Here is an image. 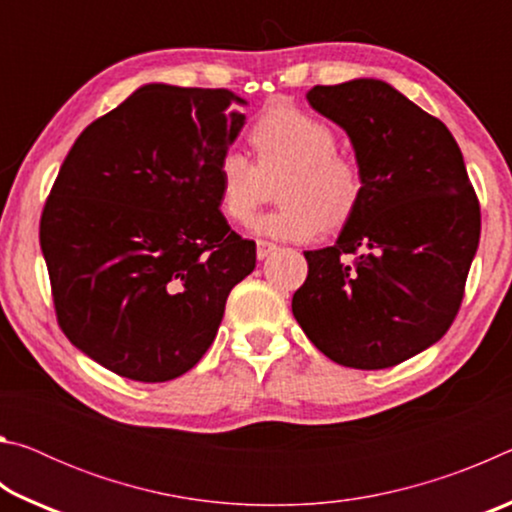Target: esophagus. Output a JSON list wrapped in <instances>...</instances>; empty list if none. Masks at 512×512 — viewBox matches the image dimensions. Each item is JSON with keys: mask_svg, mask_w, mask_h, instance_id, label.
Masks as SVG:
<instances>
[{"mask_svg": "<svg viewBox=\"0 0 512 512\" xmlns=\"http://www.w3.org/2000/svg\"><path fill=\"white\" fill-rule=\"evenodd\" d=\"M275 250H277V246L271 244V241H264V239L257 241V259H266L268 255L275 253Z\"/></svg>", "mask_w": 512, "mask_h": 512, "instance_id": "obj_1", "label": "esophagus"}]
</instances>
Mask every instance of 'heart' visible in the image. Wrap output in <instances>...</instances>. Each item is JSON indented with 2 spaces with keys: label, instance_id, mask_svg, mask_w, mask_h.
I'll return each mask as SVG.
<instances>
[{
  "label": "heart",
  "instance_id": "obj_1",
  "mask_svg": "<svg viewBox=\"0 0 512 512\" xmlns=\"http://www.w3.org/2000/svg\"><path fill=\"white\" fill-rule=\"evenodd\" d=\"M255 162L225 149L216 162V196L230 223L246 225L277 178V207L253 223L255 235L277 241H311L329 228H343L366 196V173L350 155L336 151L327 121L293 106H273L248 128Z\"/></svg>",
  "mask_w": 512,
  "mask_h": 512
}]
</instances>
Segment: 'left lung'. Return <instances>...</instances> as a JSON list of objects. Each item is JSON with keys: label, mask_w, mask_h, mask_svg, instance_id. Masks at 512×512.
<instances>
[{"label": "left lung", "mask_w": 512, "mask_h": 512, "mask_svg": "<svg viewBox=\"0 0 512 512\" xmlns=\"http://www.w3.org/2000/svg\"><path fill=\"white\" fill-rule=\"evenodd\" d=\"M307 101L348 133L366 196L334 246L305 253L293 316L341 366L391 368L454 323L479 248V198L447 126L388 83L316 85Z\"/></svg>", "instance_id": "obj_1"}]
</instances>
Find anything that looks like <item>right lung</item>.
I'll list each match as a JSON object with an SVG mask.
<instances>
[{"label":"right lung","mask_w":512,"mask_h":512,"mask_svg":"<svg viewBox=\"0 0 512 512\" xmlns=\"http://www.w3.org/2000/svg\"><path fill=\"white\" fill-rule=\"evenodd\" d=\"M230 90L151 83L85 128L40 219L56 318L119 377L192 370L225 300L253 273L255 241L230 230L216 162L246 124Z\"/></svg>","instance_id":"right-lung-1"}]
</instances>
